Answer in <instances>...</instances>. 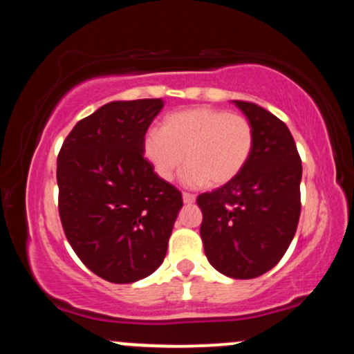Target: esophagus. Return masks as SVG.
<instances>
[{
    "label": "esophagus",
    "mask_w": 354,
    "mask_h": 354,
    "mask_svg": "<svg viewBox=\"0 0 354 354\" xmlns=\"http://www.w3.org/2000/svg\"><path fill=\"white\" fill-rule=\"evenodd\" d=\"M183 201H185L186 205H191V203L196 201V196H194V194H191V193H183Z\"/></svg>",
    "instance_id": "34e87169"
}]
</instances>
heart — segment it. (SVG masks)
I'll list each match as a JSON object with an SVG mask.
<instances>
[{
	"label": "heart",
	"instance_id": "heart-1",
	"mask_svg": "<svg viewBox=\"0 0 354 354\" xmlns=\"http://www.w3.org/2000/svg\"><path fill=\"white\" fill-rule=\"evenodd\" d=\"M254 149V129L241 115L209 106L171 113L161 131H149L143 153L154 173L173 181L183 165V183L191 188L225 186L241 174Z\"/></svg>",
	"mask_w": 354,
	"mask_h": 354
}]
</instances>
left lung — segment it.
Segmentation results:
<instances>
[{"mask_svg":"<svg viewBox=\"0 0 354 354\" xmlns=\"http://www.w3.org/2000/svg\"><path fill=\"white\" fill-rule=\"evenodd\" d=\"M254 129V149L238 178L198 196L201 239L214 270L258 278L278 265L293 241L301 201V160L288 126L268 109L233 101Z\"/></svg>","mask_w":354,"mask_h":354,"instance_id":"8db88e82","label":"left lung"}]
</instances>
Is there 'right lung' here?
Returning a JSON list of instances; mask_svg holds the SVG:
<instances>
[{"label":"right lung","mask_w":354,"mask_h":354,"mask_svg":"<svg viewBox=\"0 0 354 354\" xmlns=\"http://www.w3.org/2000/svg\"><path fill=\"white\" fill-rule=\"evenodd\" d=\"M165 101H111L76 123L58 154L64 234L88 270L135 283L163 263L181 193L143 156V140Z\"/></svg>","instance_id":"1"}]
</instances>
